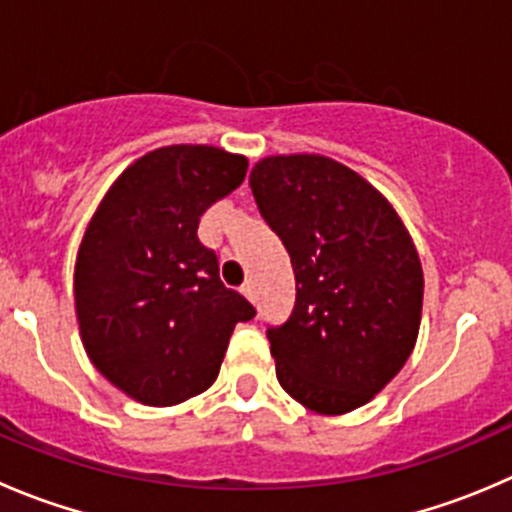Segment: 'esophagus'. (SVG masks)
Segmentation results:
<instances>
[{
  "instance_id": "obj_1",
  "label": "esophagus",
  "mask_w": 512,
  "mask_h": 512,
  "mask_svg": "<svg viewBox=\"0 0 512 512\" xmlns=\"http://www.w3.org/2000/svg\"><path fill=\"white\" fill-rule=\"evenodd\" d=\"M242 295H245L247 300H255V282L247 280L245 285H242Z\"/></svg>"
}]
</instances>
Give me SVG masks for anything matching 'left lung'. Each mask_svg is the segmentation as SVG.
<instances>
[{"instance_id": "8db88e82", "label": "left lung", "mask_w": 512, "mask_h": 512, "mask_svg": "<svg viewBox=\"0 0 512 512\" xmlns=\"http://www.w3.org/2000/svg\"><path fill=\"white\" fill-rule=\"evenodd\" d=\"M250 187L295 270V310L267 330L282 390L320 415L362 408L418 342L425 280L408 227L377 187L325 155L265 157Z\"/></svg>"}]
</instances>
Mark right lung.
Wrapping results in <instances>:
<instances>
[{
    "label": "right lung",
    "mask_w": 512,
    "mask_h": 512,
    "mask_svg": "<svg viewBox=\"0 0 512 512\" xmlns=\"http://www.w3.org/2000/svg\"><path fill=\"white\" fill-rule=\"evenodd\" d=\"M247 157L170 145L132 162L94 210L74 262V312L92 365L152 408L205 393L237 322L255 307L220 280L197 237L210 205L242 185Z\"/></svg>",
    "instance_id": "obj_1"
}]
</instances>
